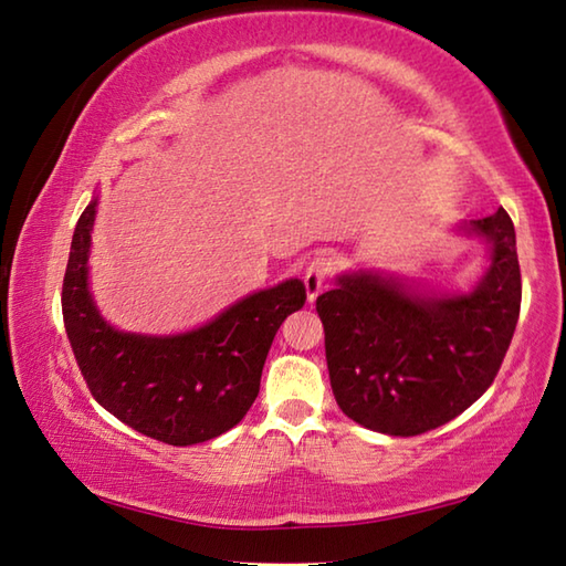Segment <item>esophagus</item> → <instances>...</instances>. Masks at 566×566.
Instances as JSON below:
<instances>
[{
  "label": "esophagus",
  "mask_w": 566,
  "mask_h": 566,
  "mask_svg": "<svg viewBox=\"0 0 566 566\" xmlns=\"http://www.w3.org/2000/svg\"><path fill=\"white\" fill-rule=\"evenodd\" d=\"M328 272H332V262L326 260V256H314V260L310 262V266H306L304 272V286H306V300L314 302L318 292L324 290V284L328 280Z\"/></svg>",
  "instance_id": "34e87169"
}]
</instances>
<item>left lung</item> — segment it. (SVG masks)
Here are the masks:
<instances>
[{
  "instance_id": "left-lung-1",
  "label": "left lung",
  "mask_w": 566,
  "mask_h": 566,
  "mask_svg": "<svg viewBox=\"0 0 566 566\" xmlns=\"http://www.w3.org/2000/svg\"><path fill=\"white\" fill-rule=\"evenodd\" d=\"M455 232L488 244L485 272L468 292L354 270L316 300L334 398L358 426L420 436L460 416L495 381L522 302L515 224L500 208Z\"/></svg>"
}]
</instances>
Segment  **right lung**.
I'll use <instances>...</instances> for the list:
<instances>
[{"mask_svg": "<svg viewBox=\"0 0 566 566\" xmlns=\"http://www.w3.org/2000/svg\"><path fill=\"white\" fill-rule=\"evenodd\" d=\"M96 205L98 198L76 222L61 290L66 336L91 396L120 423L168 446L228 433L260 394L276 328L304 306V282L286 280L252 292L182 334L120 332L98 312L88 286Z\"/></svg>", "mask_w": 566, "mask_h": 566, "instance_id": "obj_1", "label": "right lung"}]
</instances>
